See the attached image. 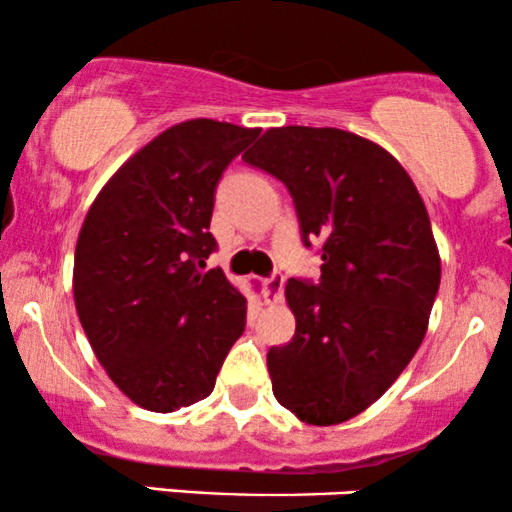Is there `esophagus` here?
Here are the masks:
<instances>
[{"instance_id":"esophagus-1","label":"esophagus","mask_w":512,"mask_h":512,"mask_svg":"<svg viewBox=\"0 0 512 512\" xmlns=\"http://www.w3.org/2000/svg\"><path fill=\"white\" fill-rule=\"evenodd\" d=\"M282 287H285V278L282 275H270L268 280H263L261 290H263V302L266 304H278L282 299Z\"/></svg>"}]
</instances>
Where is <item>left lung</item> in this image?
<instances>
[{"label": "left lung", "instance_id": "obj_1", "mask_svg": "<svg viewBox=\"0 0 512 512\" xmlns=\"http://www.w3.org/2000/svg\"><path fill=\"white\" fill-rule=\"evenodd\" d=\"M244 160L290 189L304 244H323L321 282L285 287L297 330L268 352L273 393L306 424H342L422 345L441 285L429 213L405 167L352 131L268 129Z\"/></svg>", "mask_w": 512, "mask_h": 512}]
</instances>
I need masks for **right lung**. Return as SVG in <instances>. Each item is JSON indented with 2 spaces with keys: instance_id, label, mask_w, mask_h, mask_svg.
<instances>
[{
  "instance_id": "obj_1",
  "label": "right lung",
  "mask_w": 512,
  "mask_h": 512,
  "mask_svg": "<svg viewBox=\"0 0 512 512\" xmlns=\"http://www.w3.org/2000/svg\"><path fill=\"white\" fill-rule=\"evenodd\" d=\"M258 134L215 119L174 124L107 179L83 220L78 321L114 386L143 410L208 398L244 333V294L203 268L215 186Z\"/></svg>"
}]
</instances>
